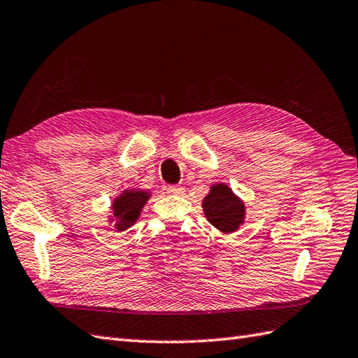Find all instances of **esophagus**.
<instances>
[{
    "label": "esophagus",
    "instance_id": "obj_1",
    "mask_svg": "<svg viewBox=\"0 0 358 358\" xmlns=\"http://www.w3.org/2000/svg\"><path fill=\"white\" fill-rule=\"evenodd\" d=\"M167 194L171 195H183L185 194V187L183 186H169L167 187Z\"/></svg>",
    "mask_w": 358,
    "mask_h": 358
}]
</instances>
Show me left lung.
Instances as JSON below:
<instances>
[{"instance_id":"1","label":"left lung","mask_w":358,"mask_h":358,"mask_svg":"<svg viewBox=\"0 0 358 358\" xmlns=\"http://www.w3.org/2000/svg\"><path fill=\"white\" fill-rule=\"evenodd\" d=\"M201 206L208 222L224 234L237 231L245 223V203L224 183L210 186Z\"/></svg>"}]
</instances>
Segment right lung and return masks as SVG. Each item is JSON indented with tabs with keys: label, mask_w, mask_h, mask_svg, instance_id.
I'll return each instance as SVG.
<instances>
[{
	"label": "right lung",
	"mask_w": 358,
	"mask_h": 358,
	"mask_svg": "<svg viewBox=\"0 0 358 358\" xmlns=\"http://www.w3.org/2000/svg\"><path fill=\"white\" fill-rule=\"evenodd\" d=\"M150 199V194L138 189H126L112 203V222H115L117 231H126L135 224L144 204Z\"/></svg>",
	"instance_id": "right-lung-1"
}]
</instances>
